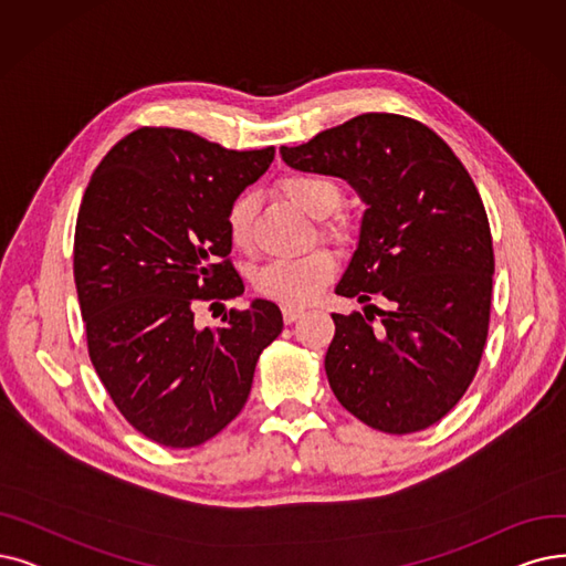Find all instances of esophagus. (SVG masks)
Instances as JSON below:
<instances>
[{
  "instance_id": "esophagus-1",
  "label": "esophagus",
  "mask_w": 566,
  "mask_h": 566,
  "mask_svg": "<svg viewBox=\"0 0 566 566\" xmlns=\"http://www.w3.org/2000/svg\"><path fill=\"white\" fill-rule=\"evenodd\" d=\"M304 315V308H297V306H283V321L290 325V323H295L297 318H302Z\"/></svg>"
}]
</instances>
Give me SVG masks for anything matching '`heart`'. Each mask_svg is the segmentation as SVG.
<instances>
[{"label": "heart", "mask_w": 566, "mask_h": 566, "mask_svg": "<svg viewBox=\"0 0 566 566\" xmlns=\"http://www.w3.org/2000/svg\"><path fill=\"white\" fill-rule=\"evenodd\" d=\"M279 190L292 205H297L313 218H327L321 224L323 239L346 245L353 241V224L346 216L336 213L342 209L344 190L342 186L323 174L311 171H292L279 180ZM258 199L253 192L237 195L228 213H224V224H228L230 241L237 248L251 245L253 220H255ZM336 260L325 248H318L304 258L292 260H271L255 274V290L262 297L274 300L287 306H304L321 295V290L334 279Z\"/></svg>", "instance_id": "heart-1"}]
</instances>
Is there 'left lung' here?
<instances>
[{
  "instance_id": "obj_1",
  "label": "left lung",
  "mask_w": 566,
  "mask_h": 566,
  "mask_svg": "<svg viewBox=\"0 0 566 566\" xmlns=\"http://www.w3.org/2000/svg\"><path fill=\"white\" fill-rule=\"evenodd\" d=\"M281 155L367 201L336 295L390 304L332 313L334 397L378 432L432 427L471 386L490 327L492 234L469 171L437 132L397 113H361Z\"/></svg>"
}]
</instances>
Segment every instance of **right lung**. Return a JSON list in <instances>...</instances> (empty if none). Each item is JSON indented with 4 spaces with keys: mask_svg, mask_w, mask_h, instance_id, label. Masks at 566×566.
Returning <instances> with one entry per match:
<instances>
[{
    "mask_svg": "<svg viewBox=\"0 0 566 566\" xmlns=\"http://www.w3.org/2000/svg\"><path fill=\"white\" fill-rule=\"evenodd\" d=\"M274 153L139 127L85 188L74 281L87 355L123 418L160 446L195 448L222 432L251 395L260 353L283 329L266 300L230 308L220 327L195 323L197 304L243 292L224 213Z\"/></svg>",
    "mask_w": 566,
    "mask_h": 566,
    "instance_id": "right-lung-1",
    "label": "right lung"
}]
</instances>
